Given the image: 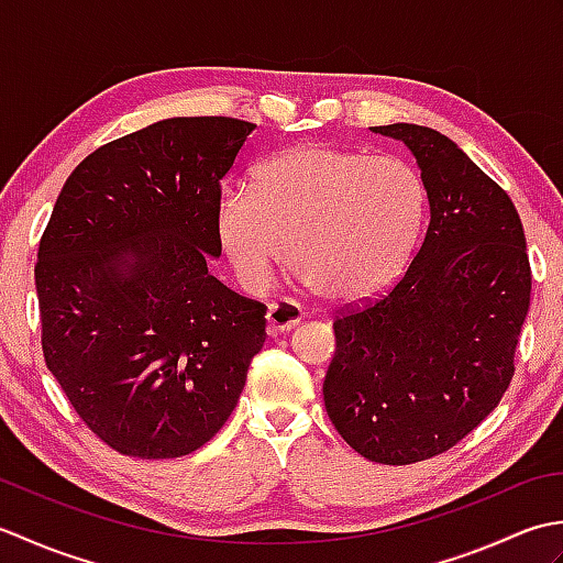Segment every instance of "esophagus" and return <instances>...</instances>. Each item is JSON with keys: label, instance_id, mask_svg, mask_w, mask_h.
I'll use <instances>...</instances> for the list:
<instances>
[{"label": "esophagus", "instance_id": "1", "mask_svg": "<svg viewBox=\"0 0 563 563\" xmlns=\"http://www.w3.org/2000/svg\"><path fill=\"white\" fill-rule=\"evenodd\" d=\"M305 317L302 307L295 305L292 300H278V302H271L268 307V314H266V321H268V333L271 336H278V333H285V331H292L297 324H300Z\"/></svg>", "mask_w": 563, "mask_h": 563}]
</instances>
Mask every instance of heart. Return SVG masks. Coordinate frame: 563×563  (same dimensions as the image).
I'll return each instance as SVG.
<instances>
[{"label":"heart","mask_w":563,"mask_h":563,"mask_svg":"<svg viewBox=\"0 0 563 563\" xmlns=\"http://www.w3.org/2000/svg\"><path fill=\"white\" fill-rule=\"evenodd\" d=\"M423 208L421 176L406 162L305 142L258 164L251 186H224L214 232L244 288H266L290 251L297 278L345 302L401 266Z\"/></svg>","instance_id":"b5f03b06"}]
</instances>
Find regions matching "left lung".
Listing matches in <instances>:
<instances>
[{
    "label": "left lung",
    "mask_w": 563,
    "mask_h": 563,
    "mask_svg": "<svg viewBox=\"0 0 563 563\" xmlns=\"http://www.w3.org/2000/svg\"><path fill=\"white\" fill-rule=\"evenodd\" d=\"M421 169L430 222L394 288L333 321L324 404L341 438L379 464H413L472 433L512 373L532 275L508 194L433 128H369Z\"/></svg>",
    "instance_id": "8db88e82"
}]
</instances>
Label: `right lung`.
<instances>
[{"instance_id": "right-lung-1", "label": "right lung", "mask_w": 563, "mask_h": 563, "mask_svg": "<svg viewBox=\"0 0 563 563\" xmlns=\"http://www.w3.org/2000/svg\"><path fill=\"white\" fill-rule=\"evenodd\" d=\"M256 125L166 118L69 174L35 263L45 365L106 445L140 460L218 433L266 341V307L208 273L220 181Z\"/></svg>"}]
</instances>
